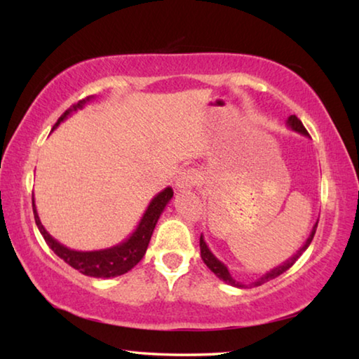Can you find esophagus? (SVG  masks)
I'll return each mask as SVG.
<instances>
[{
	"label": "esophagus",
	"mask_w": 359,
	"mask_h": 359,
	"mask_svg": "<svg viewBox=\"0 0 359 359\" xmlns=\"http://www.w3.org/2000/svg\"><path fill=\"white\" fill-rule=\"evenodd\" d=\"M199 182V175L196 171H193V169H187V171L180 172L179 179H177V187L179 191H184V190H190L194 185H196Z\"/></svg>",
	"instance_id": "34e87169"
}]
</instances>
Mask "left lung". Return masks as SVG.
I'll return each instance as SVG.
<instances>
[{
  "label": "left lung",
  "instance_id": "obj_1",
  "mask_svg": "<svg viewBox=\"0 0 359 359\" xmlns=\"http://www.w3.org/2000/svg\"><path fill=\"white\" fill-rule=\"evenodd\" d=\"M287 125L290 126L291 130L293 131H296V133H299V135H302V136H309V133H307V130L304 128V125H302V121L296 117V115H290L288 117V120H287ZM317 224H318V222L313 224V228H312V231H311V234H309V238H307V241L304 242V245L299 248V250H297L293 257L291 258H288L287 261H285V263H282L280 266H277V267H274V269H271V271H267L266 274H263L261 276L258 280H255V282H252L250 285H245V283H242V282H238V280H234L233 278V276L229 274V271H228V267L224 266L220 259H218L214 253L210 252V248L208 247V244H205V241H204V238H203V234H201V238H199V247H201V258H203V261L205 263V266L209 267V269L214 272V274L220 278V280H223V282H226L228 285H231V287H236V288H248V287H259V285H263V283H266V282H269V280H272V278H276V277H278L280 274H283L285 271H288L291 266H293L296 261H297V258L301 257V255L307 250V247L311 245V242H312V239H313V236H315V231H317Z\"/></svg>",
  "mask_w": 359,
  "mask_h": 359
}]
</instances>
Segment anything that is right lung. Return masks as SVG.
Wrapping results in <instances>:
<instances>
[{
  "mask_svg": "<svg viewBox=\"0 0 359 359\" xmlns=\"http://www.w3.org/2000/svg\"><path fill=\"white\" fill-rule=\"evenodd\" d=\"M92 100L93 96H87V98L79 101L77 104L68 109V111L58 118L57 123L53 125V130H55L63 120L68 118L72 112H76L77 109H82L88 101ZM172 196H174V191L171 187H168L163 191L158 193L156 196L150 201L147 210L144 212L141 222L137 224V228L133 231V234L128 239L120 242L118 245L104 248V250H95V252L72 250V248H68L66 245L60 244L57 239H53L52 236L47 233V229L42 226L38 210H36L34 199H33V214H34V222L38 224L39 233L47 242V245L50 247L53 253L62 258L66 264L74 267V269H77L83 276L96 277V278H111V277L126 274V272L131 271L133 267L142 259L145 250H147L149 247L151 234H154L158 218H160L163 210H165V208L168 205V203L171 201Z\"/></svg>",
  "mask_w": 359,
  "mask_h": 359,
  "instance_id": "right-lung-1",
  "label": "right lung"
}]
</instances>
